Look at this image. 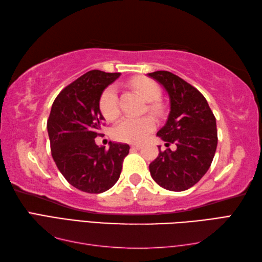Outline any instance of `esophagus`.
<instances>
[{
    "mask_svg": "<svg viewBox=\"0 0 262 262\" xmlns=\"http://www.w3.org/2000/svg\"><path fill=\"white\" fill-rule=\"evenodd\" d=\"M132 148L133 149H140V148H142V145H141V144H133Z\"/></svg>",
    "mask_w": 262,
    "mask_h": 262,
    "instance_id": "34e87169",
    "label": "esophagus"
}]
</instances>
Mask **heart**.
Instances as JSON below:
<instances>
[{"instance_id":"heart-1","label":"heart","mask_w":262,"mask_h":262,"mask_svg":"<svg viewBox=\"0 0 262 262\" xmlns=\"http://www.w3.org/2000/svg\"><path fill=\"white\" fill-rule=\"evenodd\" d=\"M133 86L141 93V96L148 102H154L161 96L160 86L153 80L140 77L132 82ZM100 111L105 119L113 120L119 114L118 94L115 85L105 88L99 100ZM153 110H157L155 105H151ZM154 120L151 117H124L115 125L113 135L117 141L126 143H138L145 140L154 129Z\"/></svg>"}]
</instances>
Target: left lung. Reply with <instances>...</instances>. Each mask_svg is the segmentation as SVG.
Returning <instances> with one entry per match:
<instances>
[{"label": "left lung", "instance_id": "obj_1", "mask_svg": "<svg viewBox=\"0 0 262 262\" xmlns=\"http://www.w3.org/2000/svg\"><path fill=\"white\" fill-rule=\"evenodd\" d=\"M169 94L170 113L158 136L165 146L149 164L154 181L171 191H183L202 179L213 162L217 147L216 119L207 100L196 88L168 71L148 73Z\"/></svg>", "mask_w": 262, "mask_h": 262}]
</instances>
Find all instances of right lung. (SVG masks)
Listing matches in <instances>:
<instances>
[{
  "label": "right lung",
  "mask_w": 262,
  "mask_h": 262,
  "mask_svg": "<svg viewBox=\"0 0 262 262\" xmlns=\"http://www.w3.org/2000/svg\"><path fill=\"white\" fill-rule=\"evenodd\" d=\"M120 73L93 70L59 92L47 120L52 157L72 186L89 193L107 191L118 181L129 145L109 143L98 146L96 138L103 116L100 96Z\"/></svg>",
  "instance_id": "right-lung-1"
}]
</instances>
